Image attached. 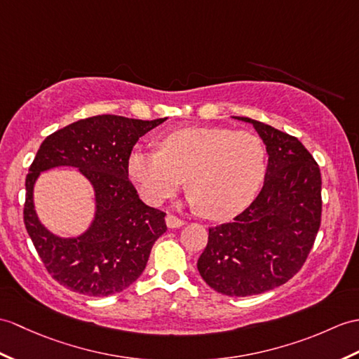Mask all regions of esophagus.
<instances>
[{
	"label": "esophagus",
	"mask_w": 359,
	"mask_h": 359,
	"mask_svg": "<svg viewBox=\"0 0 359 359\" xmlns=\"http://www.w3.org/2000/svg\"><path fill=\"white\" fill-rule=\"evenodd\" d=\"M165 222H166V226H168V228H180V226H183V223H185L182 219L176 217V215H172V214L166 215Z\"/></svg>",
	"instance_id": "esophagus-1"
}]
</instances>
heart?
Instances as JSON below:
<instances>
[{"mask_svg": "<svg viewBox=\"0 0 359 359\" xmlns=\"http://www.w3.org/2000/svg\"><path fill=\"white\" fill-rule=\"evenodd\" d=\"M159 151H133L128 174L148 203L161 205L180 188L189 203L215 220L229 219L252 202L266 172L263 140L249 130L187 127L166 133Z\"/></svg>", "mask_w": 359, "mask_h": 359, "instance_id": "heart-1", "label": "heart"}]
</instances>
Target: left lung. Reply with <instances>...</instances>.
Instances as JSON below:
<instances>
[{
    "mask_svg": "<svg viewBox=\"0 0 359 359\" xmlns=\"http://www.w3.org/2000/svg\"><path fill=\"white\" fill-rule=\"evenodd\" d=\"M268 151L260 194L229 223L210 228L197 269L219 294L248 297L303 268L321 224V172L297 137L249 118Z\"/></svg>",
    "mask_w": 359,
    "mask_h": 359,
    "instance_id": "left-lung-1",
    "label": "left lung"
}]
</instances>
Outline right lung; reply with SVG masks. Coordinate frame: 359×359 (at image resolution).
<instances>
[{
  "label": "right lung",
  "instance_id": "right-lung-1",
  "mask_svg": "<svg viewBox=\"0 0 359 359\" xmlns=\"http://www.w3.org/2000/svg\"><path fill=\"white\" fill-rule=\"evenodd\" d=\"M163 121L93 116L52 133L41 144L26 177L24 224L47 272L73 292H122L140 277L154 241L166 231L165 212L142 202L128 179L133 147ZM56 165L78 168L95 189L94 223L74 239L46 230L32 205L39 172Z\"/></svg>",
  "mask_w": 359,
  "mask_h": 359
}]
</instances>
